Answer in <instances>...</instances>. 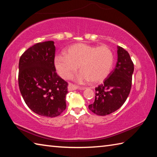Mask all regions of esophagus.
<instances>
[{
	"label": "esophagus",
	"instance_id": "esophagus-1",
	"mask_svg": "<svg viewBox=\"0 0 157 157\" xmlns=\"http://www.w3.org/2000/svg\"><path fill=\"white\" fill-rule=\"evenodd\" d=\"M78 89H80L81 90H84L85 89L84 87L79 88L78 86H75V85H74V84H71V83H69L68 85V91H74V90H77Z\"/></svg>",
	"mask_w": 157,
	"mask_h": 157
}]
</instances>
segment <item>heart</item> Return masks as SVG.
Masks as SVG:
<instances>
[{"mask_svg":"<svg viewBox=\"0 0 157 157\" xmlns=\"http://www.w3.org/2000/svg\"><path fill=\"white\" fill-rule=\"evenodd\" d=\"M113 54L109 48L78 44L69 47L66 54L55 55L54 63L59 75L69 79L79 66L82 71L76 77L79 83L84 84L91 80L98 83L109 75L113 67Z\"/></svg>","mask_w":157,"mask_h":157,"instance_id":"1","label":"heart"}]
</instances>
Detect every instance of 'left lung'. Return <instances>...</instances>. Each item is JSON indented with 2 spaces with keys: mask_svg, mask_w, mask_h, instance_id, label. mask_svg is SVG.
I'll return each mask as SVG.
<instances>
[{
  "mask_svg": "<svg viewBox=\"0 0 157 157\" xmlns=\"http://www.w3.org/2000/svg\"><path fill=\"white\" fill-rule=\"evenodd\" d=\"M116 68L104 83L95 88L94 102L89 105L92 112L106 116L118 110L125 102L132 86L134 63L128 52L117 46Z\"/></svg>",
  "mask_w": 157,
  "mask_h": 157,
  "instance_id": "8db88e82",
  "label": "left lung"
}]
</instances>
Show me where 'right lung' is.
<instances>
[{
	"instance_id": "1",
	"label": "right lung",
	"mask_w": 157,
	"mask_h": 157,
	"mask_svg": "<svg viewBox=\"0 0 157 157\" xmlns=\"http://www.w3.org/2000/svg\"><path fill=\"white\" fill-rule=\"evenodd\" d=\"M55 46L48 41L34 45L21 55L18 86L25 104L34 113L56 117L66 109L68 84L57 75Z\"/></svg>"
}]
</instances>
